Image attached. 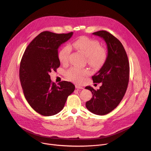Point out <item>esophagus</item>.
<instances>
[{
	"instance_id": "esophagus-1",
	"label": "esophagus",
	"mask_w": 151,
	"mask_h": 151,
	"mask_svg": "<svg viewBox=\"0 0 151 151\" xmlns=\"http://www.w3.org/2000/svg\"><path fill=\"white\" fill-rule=\"evenodd\" d=\"M75 87H76V88H77V89H84V88H83V87L79 86H78V85H76V86H75Z\"/></svg>"
}]
</instances>
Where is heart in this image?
<instances>
[{
    "mask_svg": "<svg viewBox=\"0 0 151 151\" xmlns=\"http://www.w3.org/2000/svg\"><path fill=\"white\" fill-rule=\"evenodd\" d=\"M70 47L84 54L87 63L94 68L101 67L106 60V52L101 47L99 42L87 37H81L74 41L70 46L65 45L60 49L58 57L61 63L66 64L69 61L72 52ZM89 73V71L86 68L72 67L65 72V76L69 81L81 83Z\"/></svg>",
    "mask_w": 151,
    "mask_h": 151,
    "instance_id": "1",
    "label": "heart"
}]
</instances>
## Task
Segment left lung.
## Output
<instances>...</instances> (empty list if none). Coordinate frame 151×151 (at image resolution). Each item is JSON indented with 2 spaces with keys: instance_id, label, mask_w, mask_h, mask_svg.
I'll use <instances>...</instances> for the list:
<instances>
[{
  "instance_id": "obj_1",
  "label": "left lung",
  "mask_w": 151,
  "mask_h": 151,
  "mask_svg": "<svg viewBox=\"0 0 151 151\" xmlns=\"http://www.w3.org/2000/svg\"><path fill=\"white\" fill-rule=\"evenodd\" d=\"M93 34L105 40L108 55L99 71L92 76L94 83H102L100 88L95 90L90 86L86 87L93 94L86 106L93 114L102 116L112 111L124 96L129 78V64L126 51L117 38L106 31Z\"/></svg>"
}]
</instances>
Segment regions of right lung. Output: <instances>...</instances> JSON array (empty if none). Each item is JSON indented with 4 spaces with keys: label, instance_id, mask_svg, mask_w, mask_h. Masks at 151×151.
I'll return each mask as SVG.
<instances>
[{
    "label": "right lung",
    "instance_id": "add662e5",
    "mask_svg": "<svg viewBox=\"0 0 151 151\" xmlns=\"http://www.w3.org/2000/svg\"><path fill=\"white\" fill-rule=\"evenodd\" d=\"M73 32L55 34L44 31L26 47L21 60L19 77L24 97L30 106L41 115L50 116L60 112L75 86L61 81L57 86L49 73L60 65L58 49L69 40Z\"/></svg>",
    "mask_w": 151,
    "mask_h": 151
}]
</instances>
